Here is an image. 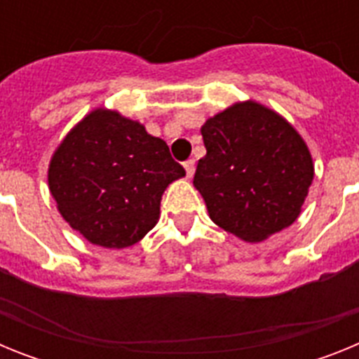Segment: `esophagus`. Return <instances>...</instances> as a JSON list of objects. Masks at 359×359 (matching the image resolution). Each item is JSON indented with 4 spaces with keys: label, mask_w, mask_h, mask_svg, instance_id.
<instances>
[{
    "label": "esophagus",
    "mask_w": 359,
    "mask_h": 359,
    "mask_svg": "<svg viewBox=\"0 0 359 359\" xmlns=\"http://www.w3.org/2000/svg\"><path fill=\"white\" fill-rule=\"evenodd\" d=\"M183 167H185L187 177H192V176H194V170H196L194 160H187L185 163H183Z\"/></svg>",
    "instance_id": "esophagus-1"
}]
</instances>
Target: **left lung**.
Returning <instances> with one entry per match:
<instances>
[{"label": "left lung", "mask_w": 359, "mask_h": 359, "mask_svg": "<svg viewBox=\"0 0 359 359\" xmlns=\"http://www.w3.org/2000/svg\"><path fill=\"white\" fill-rule=\"evenodd\" d=\"M194 187L217 226L261 243L297 221L315 176L302 136L273 109L237 102L201 128Z\"/></svg>", "instance_id": "left-lung-1"}]
</instances>
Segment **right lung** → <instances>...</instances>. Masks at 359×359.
Instances as JSON below:
<instances>
[{
    "instance_id": "obj_1",
    "label": "right lung",
    "mask_w": 359,
    "mask_h": 359,
    "mask_svg": "<svg viewBox=\"0 0 359 359\" xmlns=\"http://www.w3.org/2000/svg\"><path fill=\"white\" fill-rule=\"evenodd\" d=\"M183 176L161 138L118 111L98 107L55 149L48 187L73 230L91 244L120 250L154 228L165 189Z\"/></svg>"
}]
</instances>
